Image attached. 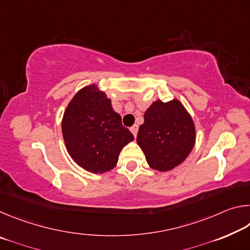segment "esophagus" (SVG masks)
Instances as JSON below:
<instances>
[{
    "label": "esophagus",
    "mask_w": 250,
    "mask_h": 250,
    "mask_svg": "<svg viewBox=\"0 0 250 250\" xmlns=\"http://www.w3.org/2000/svg\"><path fill=\"white\" fill-rule=\"evenodd\" d=\"M138 130H139V128H138L137 125H132V126H131V128H130V131H131V132H132V134L134 135V137H137Z\"/></svg>",
    "instance_id": "obj_1"
}]
</instances>
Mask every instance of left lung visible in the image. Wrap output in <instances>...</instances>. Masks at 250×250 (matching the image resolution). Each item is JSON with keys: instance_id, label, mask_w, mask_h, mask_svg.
<instances>
[{"instance_id": "8db88e82", "label": "left lung", "mask_w": 250, "mask_h": 250, "mask_svg": "<svg viewBox=\"0 0 250 250\" xmlns=\"http://www.w3.org/2000/svg\"><path fill=\"white\" fill-rule=\"evenodd\" d=\"M137 142L152 168L170 171L192 151L195 145V126L179 100H156L145 113Z\"/></svg>"}]
</instances>
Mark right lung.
Instances as JSON below:
<instances>
[{
    "instance_id": "obj_1",
    "label": "right lung",
    "mask_w": 250,
    "mask_h": 250,
    "mask_svg": "<svg viewBox=\"0 0 250 250\" xmlns=\"http://www.w3.org/2000/svg\"><path fill=\"white\" fill-rule=\"evenodd\" d=\"M62 130L71 159L92 173L115 167L122 147L133 140L119 113L113 111L111 101L96 84L75 95L66 108Z\"/></svg>"
}]
</instances>
